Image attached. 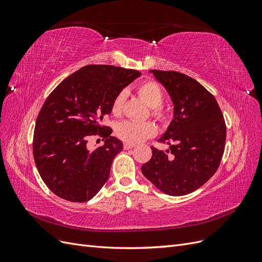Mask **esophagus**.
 I'll return each mask as SVG.
<instances>
[{"label":"esophagus","instance_id":"34e87169","mask_svg":"<svg viewBox=\"0 0 262 262\" xmlns=\"http://www.w3.org/2000/svg\"><path fill=\"white\" fill-rule=\"evenodd\" d=\"M134 146H136V144H133V143H124V145H123L124 149H130V148H133Z\"/></svg>","mask_w":262,"mask_h":262}]
</instances>
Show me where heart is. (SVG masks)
Masks as SVG:
<instances>
[{"label": "heart", "instance_id": "1", "mask_svg": "<svg viewBox=\"0 0 262 262\" xmlns=\"http://www.w3.org/2000/svg\"><path fill=\"white\" fill-rule=\"evenodd\" d=\"M139 96L146 104L152 107V115L158 122L165 123L167 121L168 115L162 107L164 100V93L162 87L154 81H146L140 84L137 89ZM125 101V93L120 92L117 94L112 104V114L115 117H120ZM156 132L155 125L152 122H139V121H123L116 128V134L119 139L126 143H139L149 137L154 136Z\"/></svg>", "mask_w": 262, "mask_h": 262}]
</instances>
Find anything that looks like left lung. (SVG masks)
Listing matches in <instances>:
<instances>
[{
	"mask_svg": "<svg viewBox=\"0 0 262 262\" xmlns=\"http://www.w3.org/2000/svg\"><path fill=\"white\" fill-rule=\"evenodd\" d=\"M170 95L173 119L160 140L166 152L152 146L143 175L166 194L185 195L203 186L215 171L225 148L226 124L213 95L192 77L176 71H150Z\"/></svg>",
	"mask_w": 262,
	"mask_h": 262,
	"instance_id": "1",
	"label": "left lung"
}]
</instances>
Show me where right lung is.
<instances>
[{
    "mask_svg": "<svg viewBox=\"0 0 262 262\" xmlns=\"http://www.w3.org/2000/svg\"><path fill=\"white\" fill-rule=\"evenodd\" d=\"M139 71L91 64L64 78L50 93L36 120L33 153L41 179L51 191L71 202H86L108 180L120 140L104 124L118 93L139 77ZM106 139L94 150L90 137Z\"/></svg>",
    "mask_w": 262,
    "mask_h": 262,
    "instance_id": "right-lung-1",
    "label": "right lung"
}]
</instances>
